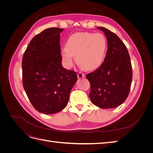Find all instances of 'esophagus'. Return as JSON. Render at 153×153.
Masks as SVG:
<instances>
[{"mask_svg": "<svg viewBox=\"0 0 153 153\" xmlns=\"http://www.w3.org/2000/svg\"><path fill=\"white\" fill-rule=\"evenodd\" d=\"M85 76V75L84 74H83V73H78V74H77V77H78V78H84Z\"/></svg>", "mask_w": 153, "mask_h": 153, "instance_id": "1", "label": "esophagus"}]
</instances>
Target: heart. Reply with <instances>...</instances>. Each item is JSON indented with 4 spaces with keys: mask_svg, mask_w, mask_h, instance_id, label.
<instances>
[{
    "mask_svg": "<svg viewBox=\"0 0 153 153\" xmlns=\"http://www.w3.org/2000/svg\"><path fill=\"white\" fill-rule=\"evenodd\" d=\"M108 50V41L102 33L76 32L69 37L61 49L64 66L72 68L75 57L82 68L93 71L102 65Z\"/></svg>",
    "mask_w": 153,
    "mask_h": 153,
    "instance_id": "heart-1",
    "label": "heart"
}]
</instances>
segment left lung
Returning a JSON list of instances; mask_svg holds the SVG:
<instances>
[{
  "label": "left lung",
  "mask_w": 153,
  "mask_h": 153,
  "mask_svg": "<svg viewBox=\"0 0 153 153\" xmlns=\"http://www.w3.org/2000/svg\"><path fill=\"white\" fill-rule=\"evenodd\" d=\"M108 41L105 61L99 68L86 75L91 84L89 98L101 108H113L126 100L132 81V68L127 48L119 37L104 27Z\"/></svg>",
  "instance_id": "8db88e82"
}]
</instances>
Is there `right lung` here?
<instances>
[{
    "label": "right lung",
    "instance_id": "add662e5",
    "mask_svg": "<svg viewBox=\"0 0 153 153\" xmlns=\"http://www.w3.org/2000/svg\"><path fill=\"white\" fill-rule=\"evenodd\" d=\"M52 27L32 39L22 59L23 85L36 110L45 114L66 107L71 90L77 81L75 71L62 66L60 33Z\"/></svg>",
    "mask_w": 153,
    "mask_h": 153
}]
</instances>
